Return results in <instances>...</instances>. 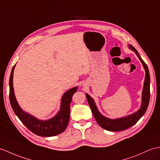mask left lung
<instances>
[{
    "label": "left lung",
    "mask_w": 160,
    "mask_h": 160,
    "mask_svg": "<svg viewBox=\"0 0 160 160\" xmlns=\"http://www.w3.org/2000/svg\"><path fill=\"white\" fill-rule=\"evenodd\" d=\"M129 46L132 50L135 52L136 55L138 56V57L139 58L140 61L142 63L146 72L145 80H144V88L142 91V106H141L140 109L138 111V112L133 113L131 115H129V116H127L126 117L118 118V119H114V120L109 119V118L104 117L103 115H102L99 112L97 107H96L95 104L93 99H92L88 94L86 95L88 103L89 106H90L92 114H93L96 121L98 122V123L101 126L103 129H106V130H108V131L118 132V131L125 130V129L132 127V126H133V125H135L136 122L138 121L140 118L142 117V115L145 113V112L147 110L148 103H149L150 75H149V72H148V67L146 63L144 62L142 58L140 57L138 51L135 49V48L132 46V45H129Z\"/></svg>",
    "instance_id": "obj_1"
}]
</instances>
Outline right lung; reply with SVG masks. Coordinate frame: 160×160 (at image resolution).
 Instances as JSON below:
<instances>
[{
    "label": "right lung",
    "mask_w": 160,
    "mask_h": 160,
    "mask_svg": "<svg viewBox=\"0 0 160 160\" xmlns=\"http://www.w3.org/2000/svg\"><path fill=\"white\" fill-rule=\"evenodd\" d=\"M15 65L12 69L9 78V100L15 114L30 131L38 136L50 137L57 136L64 132L68 127L69 121L70 103L72 102V96L77 91L78 87L70 89L63 95L61 100V110L57 115L48 121L38 120L24 112L18 105L15 98L13 87V75Z\"/></svg>",
    "instance_id": "obj_1"
}]
</instances>
